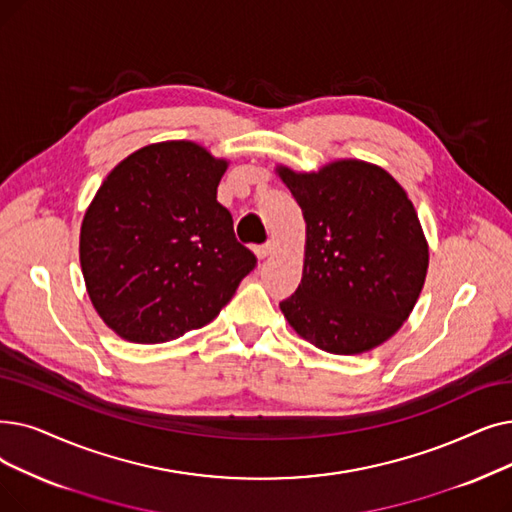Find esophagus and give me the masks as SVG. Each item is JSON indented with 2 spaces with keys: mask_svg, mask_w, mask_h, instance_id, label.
<instances>
[{
  "mask_svg": "<svg viewBox=\"0 0 512 512\" xmlns=\"http://www.w3.org/2000/svg\"><path fill=\"white\" fill-rule=\"evenodd\" d=\"M255 253H257V257H259V259H268V257L274 253V244H272V242H268V244H261V247H257V249H255Z\"/></svg>",
  "mask_w": 512,
  "mask_h": 512,
  "instance_id": "1",
  "label": "esophagus"
}]
</instances>
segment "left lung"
Listing matches in <instances>:
<instances>
[{
    "label": "left lung",
    "mask_w": 512,
    "mask_h": 512,
    "mask_svg": "<svg viewBox=\"0 0 512 512\" xmlns=\"http://www.w3.org/2000/svg\"><path fill=\"white\" fill-rule=\"evenodd\" d=\"M278 173L307 226L303 278L280 303L284 318L328 353L385 343L410 316L429 268L408 194L385 169L362 161Z\"/></svg>",
    "instance_id": "obj_1"
}]
</instances>
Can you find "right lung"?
Instances as JSON below:
<instances>
[{"instance_id":"1","label":"right lung","mask_w":512,"mask_h":512,"mask_svg":"<svg viewBox=\"0 0 512 512\" xmlns=\"http://www.w3.org/2000/svg\"><path fill=\"white\" fill-rule=\"evenodd\" d=\"M226 161L192 142L152 144L108 173L81 226L87 293L131 343H165L203 328L257 257L217 203Z\"/></svg>"}]
</instances>
